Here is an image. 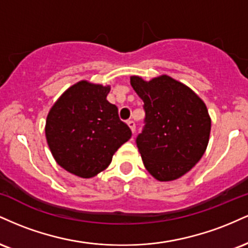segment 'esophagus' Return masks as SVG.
Returning a JSON list of instances; mask_svg holds the SVG:
<instances>
[{
  "instance_id": "1",
  "label": "esophagus",
  "mask_w": 248,
  "mask_h": 248,
  "mask_svg": "<svg viewBox=\"0 0 248 248\" xmlns=\"http://www.w3.org/2000/svg\"><path fill=\"white\" fill-rule=\"evenodd\" d=\"M127 124H128V126L130 127V129H132V132H133V133L135 132V128H136L135 121H133V120H128V121H127Z\"/></svg>"
}]
</instances>
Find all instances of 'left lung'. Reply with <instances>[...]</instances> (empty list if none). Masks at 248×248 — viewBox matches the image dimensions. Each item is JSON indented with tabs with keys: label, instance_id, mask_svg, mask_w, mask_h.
Segmentation results:
<instances>
[{
	"label": "left lung",
	"instance_id": "obj_1",
	"mask_svg": "<svg viewBox=\"0 0 248 248\" xmlns=\"http://www.w3.org/2000/svg\"><path fill=\"white\" fill-rule=\"evenodd\" d=\"M130 84L143 100L144 126L136 146L144 167L161 182L173 181L201 160L209 143L211 119L199 96L168 76Z\"/></svg>",
	"mask_w": 248,
	"mask_h": 248
}]
</instances>
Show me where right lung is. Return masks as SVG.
I'll list each match as a JSON object with an SVG mask.
<instances>
[{
	"mask_svg": "<svg viewBox=\"0 0 248 248\" xmlns=\"http://www.w3.org/2000/svg\"><path fill=\"white\" fill-rule=\"evenodd\" d=\"M109 86L80 81L50 109L45 135L57 163L66 171L90 178L105 170L116 150L132 136L118 107L107 101Z\"/></svg>",
	"mask_w": 248,
	"mask_h": 248,
	"instance_id": "1",
	"label": "right lung"
}]
</instances>
